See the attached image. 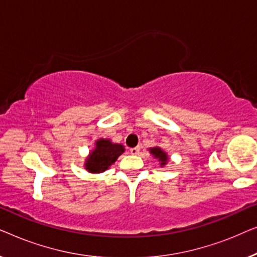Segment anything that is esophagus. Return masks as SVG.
<instances>
[{"label": "esophagus", "instance_id": "obj_1", "mask_svg": "<svg viewBox=\"0 0 257 257\" xmlns=\"http://www.w3.org/2000/svg\"><path fill=\"white\" fill-rule=\"evenodd\" d=\"M139 151H140L139 146H136V147H132V149H130V152H131V154H138Z\"/></svg>", "mask_w": 257, "mask_h": 257}]
</instances>
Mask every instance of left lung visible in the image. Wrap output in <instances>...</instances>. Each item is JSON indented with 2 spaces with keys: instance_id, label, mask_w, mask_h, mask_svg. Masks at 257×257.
Wrapping results in <instances>:
<instances>
[{
  "instance_id": "8db88e82",
  "label": "left lung",
  "mask_w": 257,
  "mask_h": 257,
  "mask_svg": "<svg viewBox=\"0 0 257 257\" xmlns=\"http://www.w3.org/2000/svg\"><path fill=\"white\" fill-rule=\"evenodd\" d=\"M150 152L153 154L154 158L159 159V161L161 163V166L166 165L168 158H167V154L165 153L163 150L159 149V147H153V149H150Z\"/></svg>"
}]
</instances>
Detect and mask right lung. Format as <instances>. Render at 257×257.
Returning a JSON list of instances; mask_svg holds the SVG:
<instances>
[{
  "label": "right lung",
  "instance_id": "1",
  "mask_svg": "<svg viewBox=\"0 0 257 257\" xmlns=\"http://www.w3.org/2000/svg\"><path fill=\"white\" fill-rule=\"evenodd\" d=\"M124 152V146L112 144L107 139H99L96 143V149L90 153L86 159L85 168L91 173H99L106 171L118 157Z\"/></svg>",
  "mask_w": 257,
  "mask_h": 257
}]
</instances>
